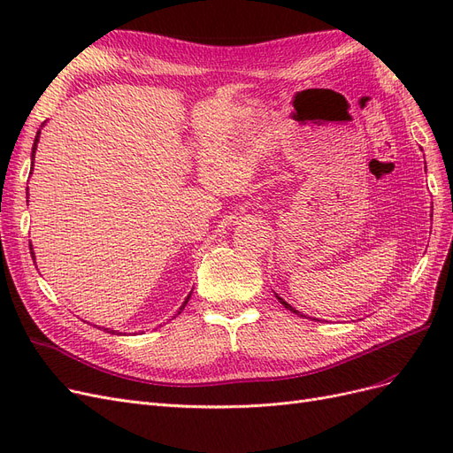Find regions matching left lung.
I'll return each mask as SVG.
<instances>
[{
  "instance_id": "left-lung-1",
  "label": "left lung",
  "mask_w": 453,
  "mask_h": 453,
  "mask_svg": "<svg viewBox=\"0 0 453 453\" xmlns=\"http://www.w3.org/2000/svg\"><path fill=\"white\" fill-rule=\"evenodd\" d=\"M431 217H433V215H431ZM276 296H278V295H276ZM278 300H280V303H281V304H283V306H285L287 310H291V311H293V313H296V315H303V313H300L298 310H295V308H293L291 304H287V303H285V300H283L281 296H278ZM303 318H304V315H303Z\"/></svg>"
}]
</instances>
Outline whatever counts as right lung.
<instances>
[{
	"instance_id": "obj_1",
	"label": "right lung",
	"mask_w": 453,
	"mask_h": 453,
	"mask_svg": "<svg viewBox=\"0 0 453 453\" xmlns=\"http://www.w3.org/2000/svg\"><path fill=\"white\" fill-rule=\"evenodd\" d=\"M39 134H41V130H37V134H35V140H34V147H32V170H34V160H35V149H37V143H39ZM28 190V188H26ZM30 251H32V257H34V260H35V253H34V248H32V243H30ZM190 295H193V291L188 293V296L185 298V303L181 304V308H180V311H177L175 315H180L183 310H185V306H187V303H188V298H190ZM104 328V326H102ZM104 331H107V333H111V334H122V333H117V331H111V328H104Z\"/></svg>"
}]
</instances>
